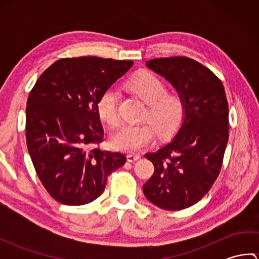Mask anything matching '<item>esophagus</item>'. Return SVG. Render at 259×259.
I'll return each mask as SVG.
<instances>
[{"label":"esophagus","mask_w":259,"mask_h":259,"mask_svg":"<svg viewBox=\"0 0 259 259\" xmlns=\"http://www.w3.org/2000/svg\"><path fill=\"white\" fill-rule=\"evenodd\" d=\"M140 159V156L139 155H128L126 156V160H128L129 162H135V161H137V160H139Z\"/></svg>","instance_id":"1"}]
</instances>
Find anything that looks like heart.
<instances>
[{
    "mask_svg": "<svg viewBox=\"0 0 259 259\" xmlns=\"http://www.w3.org/2000/svg\"><path fill=\"white\" fill-rule=\"evenodd\" d=\"M129 88L148 106L144 119L149 122L121 126L111 136L110 145L115 150L138 152L155 141L157 133L168 137L179 128L185 115V102L178 93L166 92L163 80L147 70L137 73L130 80ZM118 99L117 90L109 88L98 100V113L110 126L119 123Z\"/></svg>",
    "mask_w": 259,
    "mask_h": 259,
    "instance_id": "heart-1",
    "label": "heart"
}]
</instances>
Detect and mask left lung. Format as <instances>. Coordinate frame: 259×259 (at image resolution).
I'll use <instances>...</instances> for the list:
<instances>
[{
	"label": "left lung",
	"mask_w": 259,
	"mask_h": 259,
	"mask_svg": "<svg viewBox=\"0 0 259 259\" xmlns=\"http://www.w3.org/2000/svg\"><path fill=\"white\" fill-rule=\"evenodd\" d=\"M146 67L184 99L185 115L166 146L145 155L155 172L144 194L159 208L180 210L199 201L221 171L229 136L226 93L210 70L189 58L153 59Z\"/></svg>",
	"instance_id": "left-lung-1"
}]
</instances>
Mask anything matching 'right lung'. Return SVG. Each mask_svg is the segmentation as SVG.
Here are the masks:
<instances>
[{
  "label": "right lung",
  "instance_id": "1",
  "mask_svg": "<svg viewBox=\"0 0 259 259\" xmlns=\"http://www.w3.org/2000/svg\"><path fill=\"white\" fill-rule=\"evenodd\" d=\"M133 61L82 57L61 59L37 79L26 102V145L42 185L57 201L89 203L125 156L98 147L103 128L97 104Z\"/></svg>",
  "mask_w": 259,
  "mask_h": 259
}]
</instances>
